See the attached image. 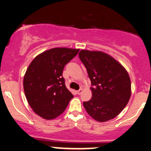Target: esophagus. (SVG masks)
<instances>
[{"instance_id":"obj_1","label":"esophagus","mask_w":151,"mask_h":151,"mask_svg":"<svg viewBox=\"0 0 151 151\" xmlns=\"http://www.w3.org/2000/svg\"><path fill=\"white\" fill-rule=\"evenodd\" d=\"M76 92H77V94H78V95H80V94H81L82 92H83V90H82V89H80V90H78Z\"/></svg>"}]
</instances>
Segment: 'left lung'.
Here are the masks:
<instances>
[{
    "label": "left lung",
    "mask_w": 151,
    "mask_h": 151,
    "mask_svg": "<svg viewBox=\"0 0 151 151\" xmlns=\"http://www.w3.org/2000/svg\"><path fill=\"white\" fill-rule=\"evenodd\" d=\"M79 58L92 85V98L83 102L87 113L101 122L115 118L131 96V81L127 71L111 56L101 51L82 50Z\"/></svg>",
    "instance_id": "left-lung-1"
}]
</instances>
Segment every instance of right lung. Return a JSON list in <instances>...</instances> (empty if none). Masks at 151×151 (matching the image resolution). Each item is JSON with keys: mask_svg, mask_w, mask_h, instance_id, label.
<instances>
[{"mask_svg": "<svg viewBox=\"0 0 151 151\" xmlns=\"http://www.w3.org/2000/svg\"><path fill=\"white\" fill-rule=\"evenodd\" d=\"M79 49L55 47L34 58L24 77V90L33 111L46 120L60 115L73 95L66 88L62 73Z\"/></svg>", "mask_w": 151, "mask_h": 151, "instance_id": "add662e5", "label": "right lung"}]
</instances>
